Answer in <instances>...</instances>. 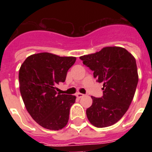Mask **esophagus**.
Returning <instances> with one entry per match:
<instances>
[{"instance_id": "34e87169", "label": "esophagus", "mask_w": 152, "mask_h": 152, "mask_svg": "<svg viewBox=\"0 0 152 152\" xmlns=\"http://www.w3.org/2000/svg\"><path fill=\"white\" fill-rule=\"evenodd\" d=\"M83 96V94H81V93H77L76 94V97L79 98V99H80V98H82Z\"/></svg>"}]
</instances>
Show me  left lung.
Segmentation results:
<instances>
[{
  "label": "left lung",
  "mask_w": 152,
  "mask_h": 152,
  "mask_svg": "<svg viewBox=\"0 0 152 152\" xmlns=\"http://www.w3.org/2000/svg\"><path fill=\"white\" fill-rule=\"evenodd\" d=\"M80 59L94 72L98 82L103 83L102 97L92 96V105L86 110L88 120L97 128L115 124L128 110L137 89L135 57L122 47L107 46Z\"/></svg>",
  "instance_id": "left-lung-1"
}]
</instances>
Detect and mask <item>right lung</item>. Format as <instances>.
<instances>
[{
  "mask_svg": "<svg viewBox=\"0 0 152 152\" xmlns=\"http://www.w3.org/2000/svg\"><path fill=\"white\" fill-rule=\"evenodd\" d=\"M75 57H60L39 53L27 57L19 72L20 94L31 118L42 127L60 130L69 121V110L76 96L57 93L64 82Z\"/></svg>",
  "mask_w": 152,
  "mask_h": 152,
  "instance_id": "1",
  "label": "right lung"
}]
</instances>
